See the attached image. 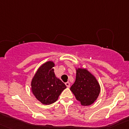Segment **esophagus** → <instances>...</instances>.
<instances>
[{
	"label": "esophagus",
	"mask_w": 129,
	"mask_h": 129,
	"mask_svg": "<svg viewBox=\"0 0 129 129\" xmlns=\"http://www.w3.org/2000/svg\"><path fill=\"white\" fill-rule=\"evenodd\" d=\"M66 86L67 87H70V83L69 82H67L66 83Z\"/></svg>",
	"instance_id": "esophagus-1"
}]
</instances>
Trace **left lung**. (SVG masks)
<instances>
[{"mask_svg":"<svg viewBox=\"0 0 129 129\" xmlns=\"http://www.w3.org/2000/svg\"><path fill=\"white\" fill-rule=\"evenodd\" d=\"M76 78L71 90L81 105L87 106L93 103L101 91L99 84L95 77L87 70L78 69Z\"/></svg>","mask_w":129,"mask_h":129,"instance_id":"left-lung-1","label":"left lung"}]
</instances>
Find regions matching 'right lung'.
Masks as SVG:
<instances>
[{
    "label": "right lung",
    "instance_id": "add662e5",
    "mask_svg": "<svg viewBox=\"0 0 129 129\" xmlns=\"http://www.w3.org/2000/svg\"><path fill=\"white\" fill-rule=\"evenodd\" d=\"M54 63L47 62L39 68L31 82L33 94L42 104L49 105L57 101L67 87L54 72Z\"/></svg>",
    "mask_w": 129,
    "mask_h": 129
}]
</instances>
